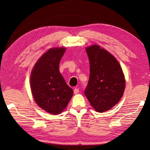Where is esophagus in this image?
Instances as JSON below:
<instances>
[{
    "mask_svg": "<svg viewBox=\"0 0 150 150\" xmlns=\"http://www.w3.org/2000/svg\"><path fill=\"white\" fill-rule=\"evenodd\" d=\"M74 93L75 94H78V93H79V89H78V88H75V89H74Z\"/></svg>",
    "mask_w": 150,
    "mask_h": 150,
    "instance_id": "34e87169",
    "label": "esophagus"
}]
</instances>
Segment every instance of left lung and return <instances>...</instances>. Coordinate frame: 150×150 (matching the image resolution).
I'll use <instances>...</instances> for the list:
<instances>
[{"instance_id":"1","label":"left lung","mask_w":150,"mask_h":150,"mask_svg":"<svg viewBox=\"0 0 150 150\" xmlns=\"http://www.w3.org/2000/svg\"><path fill=\"white\" fill-rule=\"evenodd\" d=\"M86 51L90 75L84 94L97 112H105L122 97L125 89V76L118 61L105 49L94 45Z\"/></svg>"}]
</instances>
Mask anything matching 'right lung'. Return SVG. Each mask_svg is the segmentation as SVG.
<instances>
[{"label":"right lung","instance_id":"1","mask_svg":"<svg viewBox=\"0 0 150 150\" xmlns=\"http://www.w3.org/2000/svg\"><path fill=\"white\" fill-rule=\"evenodd\" d=\"M66 48H53L43 54L32 70L30 88L37 105L52 115L66 108L73 96L61 74L59 65Z\"/></svg>","mask_w":150,"mask_h":150}]
</instances>
